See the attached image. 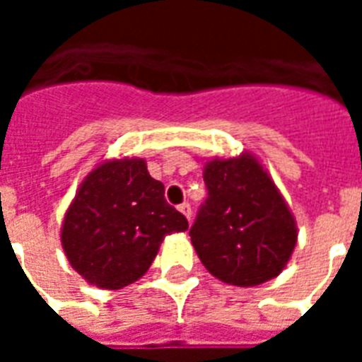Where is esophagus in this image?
I'll return each mask as SVG.
<instances>
[{
	"instance_id": "1",
	"label": "esophagus",
	"mask_w": 362,
	"mask_h": 362,
	"mask_svg": "<svg viewBox=\"0 0 362 362\" xmlns=\"http://www.w3.org/2000/svg\"><path fill=\"white\" fill-rule=\"evenodd\" d=\"M178 210H180L182 214L186 216L187 221H192V206H189V203H182L180 206H178Z\"/></svg>"
}]
</instances>
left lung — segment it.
<instances>
[{"mask_svg": "<svg viewBox=\"0 0 362 362\" xmlns=\"http://www.w3.org/2000/svg\"><path fill=\"white\" fill-rule=\"evenodd\" d=\"M209 197L189 229L201 263L218 280L252 287L286 269L297 246V221L253 153L204 163Z\"/></svg>", "mask_w": 362, "mask_h": 362, "instance_id": "left-lung-1", "label": "left lung"}]
</instances>
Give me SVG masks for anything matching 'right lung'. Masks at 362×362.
Instances as JSON below:
<instances>
[{"mask_svg": "<svg viewBox=\"0 0 362 362\" xmlns=\"http://www.w3.org/2000/svg\"><path fill=\"white\" fill-rule=\"evenodd\" d=\"M186 229L187 220L165 201V186L144 159H105L65 212L62 246L88 284L122 289L144 276L167 235Z\"/></svg>", "mask_w": 362, "mask_h": 362, "instance_id": "1", "label": "right lung"}]
</instances>
